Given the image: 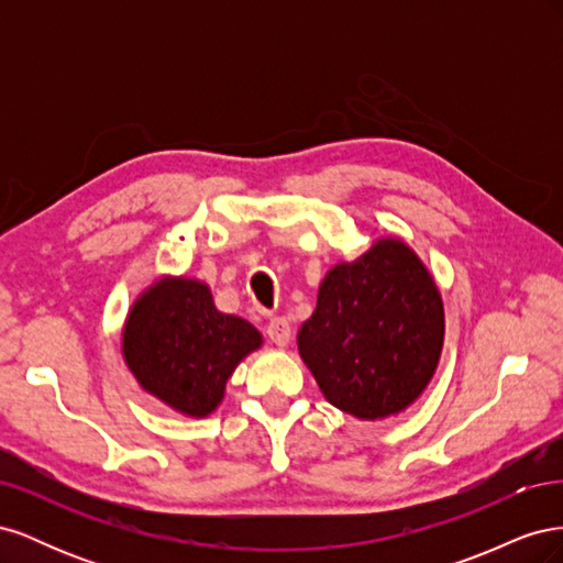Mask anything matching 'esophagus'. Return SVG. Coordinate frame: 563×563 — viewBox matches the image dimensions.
<instances>
[{
	"label": "esophagus",
	"instance_id": "esophagus-1",
	"mask_svg": "<svg viewBox=\"0 0 563 563\" xmlns=\"http://www.w3.org/2000/svg\"><path fill=\"white\" fill-rule=\"evenodd\" d=\"M265 333H267V338L272 340V343L279 345V347L288 345V340H291V327H288V321L284 317L269 319Z\"/></svg>",
	"mask_w": 563,
	"mask_h": 563
}]
</instances>
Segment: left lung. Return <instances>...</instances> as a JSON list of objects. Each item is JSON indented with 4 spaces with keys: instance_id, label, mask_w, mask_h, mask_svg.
Returning <instances> with one entry per match:
<instances>
[{
    "instance_id": "8db88e82",
    "label": "left lung",
    "mask_w": 563,
    "mask_h": 563,
    "mask_svg": "<svg viewBox=\"0 0 563 563\" xmlns=\"http://www.w3.org/2000/svg\"><path fill=\"white\" fill-rule=\"evenodd\" d=\"M444 343V305L418 255L380 240L335 265L298 350L335 408L376 420L399 413L428 387Z\"/></svg>"
}]
</instances>
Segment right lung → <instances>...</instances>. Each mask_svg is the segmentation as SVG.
<instances>
[{"mask_svg":"<svg viewBox=\"0 0 563 563\" xmlns=\"http://www.w3.org/2000/svg\"><path fill=\"white\" fill-rule=\"evenodd\" d=\"M261 343L246 319L216 310L207 284L180 277L162 279L135 300L122 352L150 395L203 418L223 399L236 364Z\"/></svg>","mask_w":563,"mask_h":563,"instance_id":"1","label":"right lung"}]
</instances>
